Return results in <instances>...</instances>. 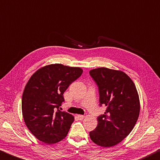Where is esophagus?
Wrapping results in <instances>:
<instances>
[{"mask_svg": "<svg viewBox=\"0 0 160 160\" xmlns=\"http://www.w3.org/2000/svg\"><path fill=\"white\" fill-rule=\"evenodd\" d=\"M77 117V118L79 119V120H82V119H83V118H84V116L81 115V114H78Z\"/></svg>", "mask_w": 160, "mask_h": 160, "instance_id": "esophagus-1", "label": "esophagus"}]
</instances>
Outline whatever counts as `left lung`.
<instances>
[{
  "mask_svg": "<svg viewBox=\"0 0 160 160\" xmlns=\"http://www.w3.org/2000/svg\"><path fill=\"white\" fill-rule=\"evenodd\" d=\"M98 87L100 105L104 114L98 117V126L89 133L92 141L102 147H112L122 141L135 126L140 113L136 86L124 72L105 67L89 72Z\"/></svg>",
  "mask_w": 160,
  "mask_h": 160,
  "instance_id": "1",
  "label": "left lung"
}]
</instances>
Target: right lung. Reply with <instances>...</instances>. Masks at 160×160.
<instances>
[{
	"mask_svg": "<svg viewBox=\"0 0 160 160\" xmlns=\"http://www.w3.org/2000/svg\"><path fill=\"white\" fill-rule=\"evenodd\" d=\"M82 73L79 67L52 64L38 69L28 81L22 95V115L40 141L56 143L67 136L74 117L59 108L64 91Z\"/></svg>",
	"mask_w": 160,
	"mask_h": 160,
	"instance_id": "obj_1",
	"label": "right lung"
}]
</instances>
